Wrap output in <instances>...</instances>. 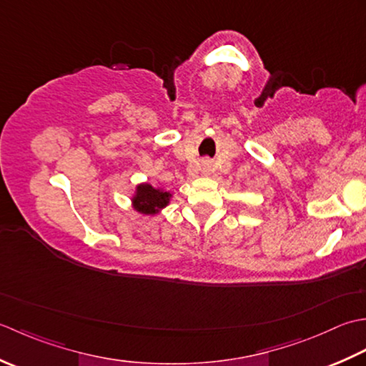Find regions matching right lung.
I'll return each instance as SVG.
<instances>
[{"label": "right lung", "mask_w": 366, "mask_h": 366, "mask_svg": "<svg viewBox=\"0 0 366 366\" xmlns=\"http://www.w3.org/2000/svg\"><path fill=\"white\" fill-rule=\"evenodd\" d=\"M170 194L154 189L150 184H140L137 188V194L134 197V204H136L137 210L145 214H153L159 210V208L166 207L169 202Z\"/></svg>", "instance_id": "right-lung-1"}]
</instances>
